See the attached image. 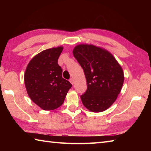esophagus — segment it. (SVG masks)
<instances>
[{
	"label": "esophagus",
	"mask_w": 151,
	"mask_h": 151,
	"mask_svg": "<svg viewBox=\"0 0 151 151\" xmlns=\"http://www.w3.org/2000/svg\"><path fill=\"white\" fill-rule=\"evenodd\" d=\"M69 82H70V83H71V84H73V83H74V80H73V78H70V80H69Z\"/></svg>",
	"instance_id": "1"
}]
</instances>
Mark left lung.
<instances>
[{"mask_svg":"<svg viewBox=\"0 0 151 151\" xmlns=\"http://www.w3.org/2000/svg\"><path fill=\"white\" fill-rule=\"evenodd\" d=\"M73 53L87 81V90L81 96L83 104L93 112L107 110L116 101L123 86L122 67L109 51L93 45H78Z\"/></svg>","mask_w":151,"mask_h":151,"instance_id":"1","label":"left lung"}]
</instances>
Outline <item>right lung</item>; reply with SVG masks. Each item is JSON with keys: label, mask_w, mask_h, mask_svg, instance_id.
I'll list each match as a JSON object with an SVG mask.
<instances>
[{"label": "right lung", "mask_w": 151, "mask_h": 151, "mask_svg": "<svg viewBox=\"0 0 151 151\" xmlns=\"http://www.w3.org/2000/svg\"><path fill=\"white\" fill-rule=\"evenodd\" d=\"M60 46L44 50L28 63L24 80L30 99L44 110L62 106L72 84L62 78L58 60L63 50Z\"/></svg>", "instance_id": "add662e5"}]
</instances>
